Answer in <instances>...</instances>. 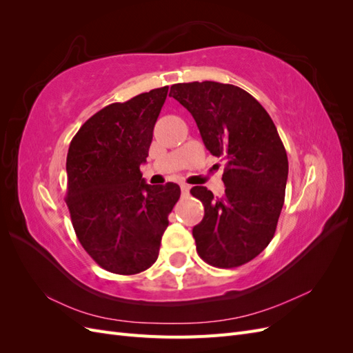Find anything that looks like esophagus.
Listing matches in <instances>:
<instances>
[{
	"mask_svg": "<svg viewBox=\"0 0 353 353\" xmlns=\"http://www.w3.org/2000/svg\"><path fill=\"white\" fill-rule=\"evenodd\" d=\"M190 185L188 184H185V183H183L181 184V193H183V196H188L190 194Z\"/></svg>",
	"mask_w": 353,
	"mask_h": 353,
	"instance_id": "esophagus-1",
	"label": "esophagus"
}]
</instances>
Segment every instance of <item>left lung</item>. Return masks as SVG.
Masks as SVG:
<instances>
[{
	"label": "left lung",
	"instance_id": "8db88e82",
	"mask_svg": "<svg viewBox=\"0 0 353 353\" xmlns=\"http://www.w3.org/2000/svg\"><path fill=\"white\" fill-rule=\"evenodd\" d=\"M169 95L194 117L208 150L227 159L225 194L213 197L199 185L190 191L205 206L193 228L197 253L218 268L248 263L272 240L284 205L288 160L276 128L261 103L236 85L175 83Z\"/></svg>",
	"mask_w": 353,
	"mask_h": 353
}]
</instances>
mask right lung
I'll return each instance as SVG.
<instances>
[{
	"instance_id": "right-lung-1",
	"label": "right lung",
	"mask_w": 353,
	"mask_h": 353,
	"mask_svg": "<svg viewBox=\"0 0 353 353\" xmlns=\"http://www.w3.org/2000/svg\"><path fill=\"white\" fill-rule=\"evenodd\" d=\"M168 87L113 103L72 138L66 205L82 248L101 268L132 275L156 262L176 184H145L140 170L153 140Z\"/></svg>"
}]
</instances>
